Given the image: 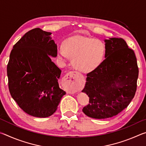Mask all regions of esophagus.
Segmentation results:
<instances>
[{
  "mask_svg": "<svg viewBox=\"0 0 146 146\" xmlns=\"http://www.w3.org/2000/svg\"><path fill=\"white\" fill-rule=\"evenodd\" d=\"M76 79H77V76L73 71L69 72L63 78V83L67 86L69 90L71 92H74L76 90Z\"/></svg>",
  "mask_w": 146,
  "mask_h": 146,
  "instance_id": "obj_1",
  "label": "esophagus"
}]
</instances>
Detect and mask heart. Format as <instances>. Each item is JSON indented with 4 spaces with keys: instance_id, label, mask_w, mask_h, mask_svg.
Here are the masks:
<instances>
[{
    "instance_id": "b5f03b06",
    "label": "heart",
    "mask_w": 146,
    "mask_h": 146,
    "mask_svg": "<svg viewBox=\"0 0 146 146\" xmlns=\"http://www.w3.org/2000/svg\"><path fill=\"white\" fill-rule=\"evenodd\" d=\"M58 49L57 56L64 60L71 59V65L78 72L88 73L96 70L104 58L106 46L102 41L90 36H76L63 42Z\"/></svg>"
}]
</instances>
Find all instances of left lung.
Instances as JSON below:
<instances>
[{
	"label": "left lung",
	"instance_id": "left-lung-1",
	"mask_svg": "<svg viewBox=\"0 0 146 146\" xmlns=\"http://www.w3.org/2000/svg\"><path fill=\"white\" fill-rule=\"evenodd\" d=\"M106 59L87 74L82 92L90 98L84 114L96 119L118 115L126 108L137 91L138 68L133 49L122 38L106 39Z\"/></svg>",
	"mask_w": 146,
	"mask_h": 146
}]
</instances>
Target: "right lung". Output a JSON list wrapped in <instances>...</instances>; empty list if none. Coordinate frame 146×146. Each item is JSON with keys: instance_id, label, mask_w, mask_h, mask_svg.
Returning <instances> with one entry per match:
<instances>
[{"instance_id": "right-lung-1", "label": "right lung", "mask_w": 146, "mask_h": 146, "mask_svg": "<svg viewBox=\"0 0 146 146\" xmlns=\"http://www.w3.org/2000/svg\"><path fill=\"white\" fill-rule=\"evenodd\" d=\"M51 35L40 28L27 32L13 47L7 66L12 98L35 117L52 115L66 94L58 83L61 70L50 57L57 56Z\"/></svg>"}]
</instances>
